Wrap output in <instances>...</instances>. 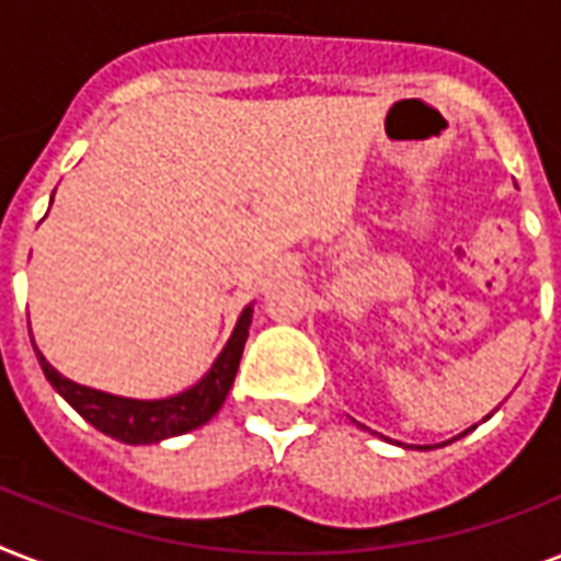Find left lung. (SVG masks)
Wrapping results in <instances>:
<instances>
[{"instance_id": "8db88e82", "label": "left lung", "mask_w": 561, "mask_h": 561, "mask_svg": "<svg viewBox=\"0 0 561 561\" xmlns=\"http://www.w3.org/2000/svg\"><path fill=\"white\" fill-rule=\"evenodd\" d=\"M486 419H489V416H486ZM471 427H474V425H471ZM471 427H469V431H471ZM469 431H462L460 436H466V434H469ZM460 436H454V439H460ZM419 448H422V445H419ZM425 448H431V445H425Z\"/></svg>"}]
</instances>
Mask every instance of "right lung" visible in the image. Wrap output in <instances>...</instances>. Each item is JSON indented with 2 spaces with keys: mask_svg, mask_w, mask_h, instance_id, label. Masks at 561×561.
<instances>
[{
  "mask_svg": "<svg viewBox=\"0 0 561 561\" xmlns=\"http://www.w3.org/2000/svg\"><path fill=\"white\" fill-rule=\"evenodd\" d=\"M250 323H253V306H247L238 317L236 329L229 334L227 346L220 350L211 369L203 375L201 381L188 387V390L169 396V399H125V396H113V392L92 390L83 383H75L69 378L57 373L48 364L39 350L37 360L43 367V375L48 383L81 413L92 427H99L101 434L113 436L118 443L127 445H148L162 443L169 436L188 434L194 427L206 425L215 413L220 410L224 399H227L229 387L236 381L238 364H241V352H244L247 334H250ZM31 334V329H28ZM34 343V341H31Z\"/></svg>",
  "mask_w": 561,
  "mask_h": 561,
  "instance_id": "1",
  "label": "right lung"
}]
</instances>
